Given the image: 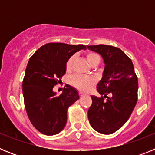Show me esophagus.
<instances>
[{"label":"esophagus","mask_w":155,"mask_h":155,"mask_svg":"<svg viewBox=\"0 0 155 155\" xmlns=\"http://www.w3.org/2000/svg\"><path fill=\"white\" fill-rule=\"evenodd\" d=\"M79 95H80L81 97H82V96H84V92H82V91H79Z\"/></svg>","instance_id":"esophagus-1"}]
</instances>
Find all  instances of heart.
<instances>
[{
  "label": "heart",
  "mask_w": 155,
  "mask_h": 155,
  "mask_svg": "<svg viewBox=\"0 0 155 155\" xmlns=\"http://www.w3.org/2000/svg\"><path fill=\"white\" fill-rule=\"evenodd\" d=\"M75 57L72 56L70 57L67 61L66 64V69L70 71L73 66L74 61ZM86 59L87 61L90 65L93 64H98L100 62V57L98 54L94 52H90L86 55ZM70 83H71L74 87L78 88V89L82 90V91H86L91 87V85L94 84V79L91 78V77L81 76V75H74L71 77L70 79Z\"/></svg>",
  "instance_id": "1"
}]
</instances>
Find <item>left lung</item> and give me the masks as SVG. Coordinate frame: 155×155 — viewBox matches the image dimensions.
<instances>
[{
    "label": "left lung",
    "instance_id": "left-lung-1",
    "mask_svg": "<svg viewBox=\"0 0 155 155\" xmlns=\"http://www.w3.org/2000/svg\"><path fill=\"white\" fill-rule=\"evenodd\" d=\"M87 47L99 53L105 64L102 78L97 84L101 97L91 96L88 120L97 132L113 134L125 124L136 105L137 77L130 58L119 48L108 45Z\"/></svg>",
    "mask_w": 155,
    "mask_h": 155
}]
</instances>
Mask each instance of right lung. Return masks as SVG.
Returning a JSON list of instances; mask_svg holds the SVG:
<instances>
[{"label":"right lung","mask_w":155,"mask_h":155,"mask_svg":"<svg viewBox=\"0 0 155 155\" xmlns=\"http://www.w3.org/2000/svg\"><path fill=\"white\" fill-rule=\"evenodd\" d=\"M85 49L82 44L52 42L41 46L30 57L22 82L25 107L31 124L45 135L64 130L68 108L79 99L78 91L69 84L60 95L53 88L65 74L68 59Z\"/></svg>","instance_id":"1"}]
</instances>
